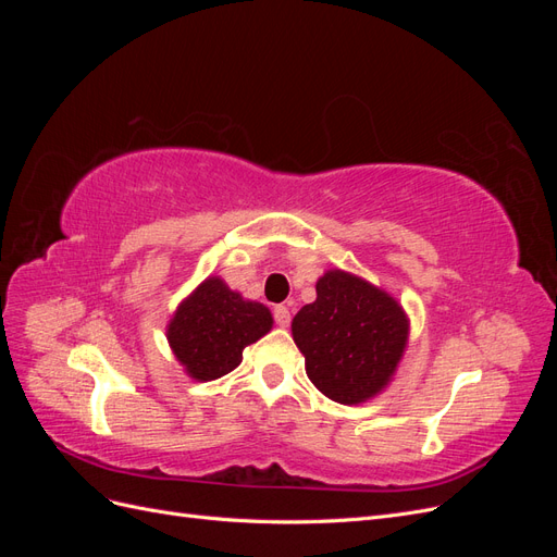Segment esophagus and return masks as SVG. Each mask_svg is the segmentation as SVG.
<instances>
[{
  "instance_id": "esophagus-1",
  "label": "esophagus",
  "mask_w": 557,
  "mask_h": 557,
  "mask_svg": "<svg viewBox=\"0 0 557 557\" xmlns=\"http://www.w3.org/2000/svg\"><path fill=\"white\" fill-rule=\"evenodd\" d=\"M274 320H276L278 327H288V325H290V309L278 305V307L274 309Z\"/></svg>"
}]
</instances>
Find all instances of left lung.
<instances>
[{
    "instance_id": "8db88e82",
    "label": "left lung",
    "mask_w": 557,
    "mask_h": 557,
    "mask_svg": "<svg viewBox=\"0 0 557 557\" xmlns=\"http://www.w3.org/2000/svg\"><path fill=\"white\" fill-rule=\"evenodd\" d=\"M293 339L320 393L362 404L391 383L407 348L409 318L376 285L330 269L315 283L313 305L293 318Z\"/></svg>"
}]
</instances>
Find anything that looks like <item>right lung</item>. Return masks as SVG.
Instances as JSON below:
<instances>
[{
	"label": "right lung",
	"instance_id": "right-lung-1",
	"mask_svg": "<svg viewBox=\"0 0 557 557\" xmlns=\"http://www.w3.org/2000/svg\"><path fill=\"white\" fill-rule=\"evenodd\" d=\"M274 325L272 311L244 299L218 276L199 283L166 325V339L185 374L213 381L239 367L246 346L256 344Z\"/></svg>",
	"mask_w": 557,
	"mask_h": 557
}]
</instances>
